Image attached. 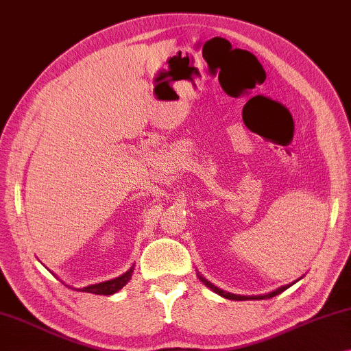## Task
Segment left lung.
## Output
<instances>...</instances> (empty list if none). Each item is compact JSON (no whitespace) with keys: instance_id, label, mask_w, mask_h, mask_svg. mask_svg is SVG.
I'll list each match as a JSON object with an SVG mask.
<instances>
[{"instance_id":"8db88e82","label":"left lung","mask_w":351,"mask_h":351,"mask_svg":"<svg viewBox=\"0 0 351 351\" xmlns=\"http://www.w3.org/2000/svg\"><path fill=\"white\" fill-rule=\"evenodd\" d=\"M204 282H206V285L207 287H210L213 290V292H217L218 295H221V296H224V298H228V300H234V301H243V300H267V298H271V296H276V295H279L281 292H284L285 289H289L290 285H284V287H279L278 290H274V292H271V293H267V295H258V296H241V295H234V293H228V292H223V290H219L218 287H215V285H212L210 284L208 281H206V279L204 278H201Z\"/></svg>"}]
</instances>
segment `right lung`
<instances>
[{
	"instance_id": "1",
	"label": "right lung",
	"mask_w": 351,
	"mask_h": 351,
	"mask_svg": "<svg viewBox=\"0 0 351 351\" xmlns=\"http://www.w3.org/2000/svg\"><path fill=\"white\" fill-rule=\"evenodd\" d=\"M132 271H127L125 274H122V276L116 278V279H111V281H105V282H100V284H94V285H89V287H84V289H80L82 292H88V293H95V295H112L116 293L117 290H121L123 285L128 282V279L132 276Z\"/></svg>"
}]
</instances>
